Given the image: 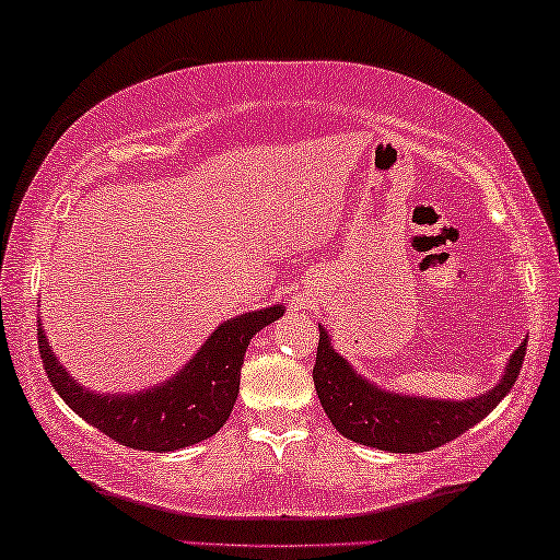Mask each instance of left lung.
Instances as JSON below:
<instances>
[{"instance_id": "1", "label": "left lung", "mask_w": 560, "mask_h": 560, "mask_svg": "<svg viewBox=\"0 0 560 560\" xmlns=\"http://www.w3.org/2000/svg\"><path fill=\"white\" fill-rule=\"evenodd\" d=\"M318 331L313 382L328 420L343 439L389 454L433 451L485 420L515 387L527 347V341L520 343L504 366L502 380L489 393L471 400H431V397L387 393L372 385L351 370L347 359L331 347L326 328L318 326Z\"/></svg>"}]
</instances>
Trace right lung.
I'll use <instances>...</instances> for the list:
<instances>
[{"label": "right lung", "mask_w": 560, "mask_h": 560, "mask_svg": "<svg viewBox=\"0 0 560 560\" xmlns=\"http://www.w3.org/2000/svg\"><path fill=\"white\" fill-rule=\"evenodd\" d=\"M282 313V305H272L224 320L175 377L135 395H102L81 387L52 354L40 320L37 347L52 389L75 416L121 446L165 454L211 439L226 423L240 395L249 339Z\"/></svg>", "instance_id": "1"}]
</instances>
